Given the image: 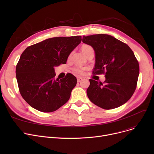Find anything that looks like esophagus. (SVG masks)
<instances>
[{
  "label": "esophagus",
  "mask_w": 154,
  "mask_h": 154,
  "mask_svg": "<svg viewBox=\"0 0 154 154\" xmlns=\"http://www.w3.org/2000/svg\"><path fill=\"white\" fill-rule=\"evenodd\" d=\"M82 79H83V78H82V77H77V82H81L82 80Z\"/></svg>",
  "instance_id": "1"
}]
</instances>
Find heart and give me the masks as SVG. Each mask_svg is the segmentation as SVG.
<instances>
[{
	"mask_svg": "<svg viewBox=\"0 0 154 154\" xmlns=\"http://www.w3.org/2000/svg\"><path fill=\"white\" fill-rule=\"evenodd\" d=\"M93 50V48L89 45H87V44H84L81 47V51L82 52L84 53V54L85 55L88 52H89L90 51H92ZM87 69V68H84V67H75L74 68V70L75 73H77V74H84V72L85 71V70Z\"/></svg>",
	"mask_w": 154,
	"mask_h": 154,
	"instance_id": "obj_1",
	"label": "heart"
}]
</instances>
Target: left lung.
I'll use <instances>...</instances> for the list:
<instances>
[{
  "mask_svg": "<svg viewBox=\"0 0 154 154\" xmlns=\"http://www.w3.org/2000/svg\"><path fill=\"white\" fill-rule=\"evenodd\" d=\"M82 42L92 47L95 63L93 74H106L102 84L90 79L88 99L103 109H112L125 103L137 87L139 65L126 44L107 34L83 36Z\"/></svg>",
  "mask_w": 154,
  "mask_h": 154,
  "instance_id": "left-lung-1",
  "label": "left lung"
}]
</instances>
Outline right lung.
Here are the masks:
<instances>
[{"mask_svg":"<svg viewBox=\"0 0 154 154\" xmlns=\"http://www.w3.org/2000/svg\"><path fill=\"white\" fill-rule=\"evenodd\" d=\"M81 40V36L53 37L23 52L16 66V78L22 97L32 107L52 112L69 100L77 79L71 74L63 79H55L54 67L66 63Z\"/></svg>","mask_w":154,"mask_h":154,"instance_id":"1","label":"right lung"}]
</instances>
